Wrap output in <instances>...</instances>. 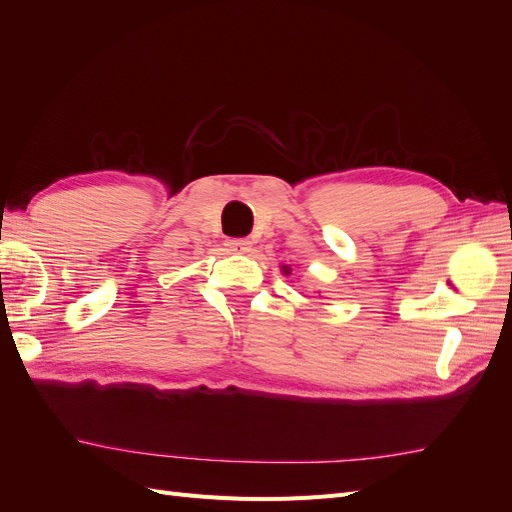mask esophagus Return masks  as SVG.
I'll use <instances>...</instances> for the list:
<instances>
[{
    "mask_svg": "<svg viewBox=\"0 0 512 512\" xmlns=\"http://www.w3.org/2000/svg\"><path fill=\"white\" fill-rule=\"evenodd\" d=\"M226 247L230 252H237V254H243V252H247L252 247V243L247 241V239H228L226 241Z\"/></svg>",
    "mask_w": 512,
    "mask_h": 512,
    "instance_id": "esophagus-1",
    "label": "esophagus"
}]
</instances>
